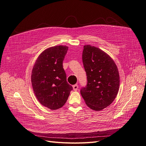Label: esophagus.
<instances>
[{
	"label": "esophagus",
	"instance_id": "esophagus-1",
	"mask_svg": "<svg viewBox=\"0 0 146 146\" xmlns=\"http://www.w3.org/2000/svg\"><path fill=\"white\" fill-rule=\"evenodd\" d=\"M72 88H73V90H74V91H77L78 90V85H73L72 86Z\"/></svg>",
	"mask_w": 146,
	"mask_h": 146
}]
</instances>
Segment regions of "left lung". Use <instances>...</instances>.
I'll list each match as a JSON object with an SVG mask.
<instances>
[{
    "label": "left lung",
    "mask_w": 146,
    "mask_h": 146,
    "mask_svg": "<svg viewBox=\"0 0 146 146\" xmlns=\"http://www.w3.org/2000/svg\"><path fill=\"white\" fill-rule=\"evenodd\" d=\"M82 60L88 83L80 93L89 108L101 111L115 99L120 77L117 66L109 55L91 45L83 47Z\"/></svg>",
    "instance_id": "8db88e82"
}]
</instances>
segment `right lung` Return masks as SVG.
<instances>
[{
	"label": "right lung",
	"instance_id": "1",
	"mask_svg": "<svg viewBox=\"0 0 146 146\" xmlns=\"http://www.w3.org/2000/svg\"><path fill=\"white\" fill-rule=\"evenodd\" d=\"M68 50L66 46L46 48L39 55L32 69L31 82L35 96L42 105L52 110L62 107L72 90L63 68Z\"/></svg>",
	"mask_w": 146,
	"mask_h": 146
}]
</instances>
